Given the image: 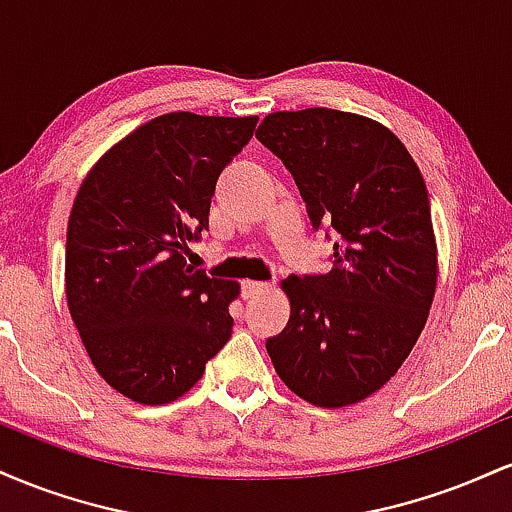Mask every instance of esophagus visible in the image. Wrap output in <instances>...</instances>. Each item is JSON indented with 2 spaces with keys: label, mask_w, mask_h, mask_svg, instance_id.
Masks as SVG:
<instances>
[{
  "label": "esophagus",
  "mask_w": 512,
  "mask_h": 512,
  "mask_svg": "<svg viewBox=\"0 0 512 512\" xmlns=\"http://www.w3.org/2000/svg\"><path fill=\"white\" fill-rule=\"evenodd\" d=\"M269 289H272V284H269V281H255V279L243 281V296L245 298H255Z\"/></svg>",
  "instance_id": "1"
}]
</instances>
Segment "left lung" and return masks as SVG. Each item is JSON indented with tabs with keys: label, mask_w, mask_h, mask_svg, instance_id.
Returning <instances> with one entry per match:
<instances>
[{
	"label": "left lung",
	"mask_w": 512,
	"mask_h": 512,
	"mask_svg": "<svg viewBox=\"0 0 512 512\" xmlns=\"http://www.w3.org/2000/svg\"><path fill=\"white\" fill-rule=\"evenodd\" d=\"M255 137L289 168L313 226L337 231L332 272L281 281L291 317L267 354L305 402L356 404L397 373L436 296L426 182L390 129L356 113L281 110Z\"/></svg>",
	"instance_id": "left-lung-1"
}]
</instances>
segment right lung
Instances as JSON below:
<instances>
[{"mask_svg":"<svg viewBox=\"0 0 512 512\" xmlns=\"http://www.w3.org/2000/svg\"><path fill=\"white\" fill-rule=\"evenodd\" d=\"M255 125V115H158L110 146L76 192L69 313L101 378L134 402H175L231 337L240 284L185 255L209 228L221 170Z\"/></svg>","mask_w":512,"mask_h":512,"instance_id":"1","label":"right lung"}]
</instances>
